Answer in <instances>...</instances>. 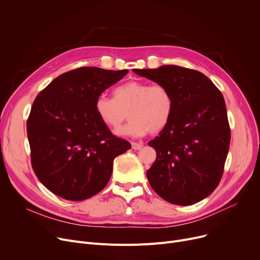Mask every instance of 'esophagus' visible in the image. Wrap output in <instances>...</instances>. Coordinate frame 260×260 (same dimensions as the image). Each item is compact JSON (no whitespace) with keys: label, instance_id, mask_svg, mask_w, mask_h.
Segmentation results:
<instances>
[{"label":"esophagus","instance_id":"obj_1","mask_svg":"<svg viewBox=\"0 0 260 260\" xmlns=\"http://www.w3.org/2000/svg\"><path fill=\"white\" fill-rule=\"evenodd\" d=\"M142 143H139V142H132V147L133 149H135V151H139V149L142 148Z\"/></svg>","mask_w":260,"mask_h":260}]
</instances>
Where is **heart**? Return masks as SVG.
<instances>
[{
  "mask_svg": "<svg viewBox=\"0 0 260 260\" xmlns=\"http://www.w3.org/2000/svg\"><path fill=\"white\" fill-rule=\"evenodd\" d=\"M94 111L112 131H116L128 112L131 121L116 134L141 137L147 133L158 134L169 125L175 111V99L166 84L133 80L115 88L114 99L99 95Z\"/></svg>",
  "mask_w": 260,
  "mask_h": 260,
  "instance_id": "b5f03b06",
  "label": "heart"
}]
</instances>
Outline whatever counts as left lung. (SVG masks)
<instances>
[{"label":"left lung","instance_id":"left-lung-1","mask_svg":"<svg viewBox=\"0 0 260 260\" xmlns=\"http://www.w3.org/2000/svg\"><path fill=\"white\" fill-rule=\"evenodd\" d=\"M170 87L175 111L169 125L148 142L157 158L146 176L155 192L170 203L194 204L219 184L231 128L223 95L202 73L177 65L134 70Z\"/></svg>","mask_w":260,"mask_h":260}]
</instances>
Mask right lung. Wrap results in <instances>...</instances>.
Returning <instances> with one entry per match:
<instances>
[{
    "label": "right lung",
    "instance_id": "right-lung-1",
    "mask_svg": "<svg viewBox=\"0 0 260 260\" xmlns=\"http://www.w3.org/2000/svg\"><path fill=\"white\" fill-rule=\"evenodd\" d=\"M127 73L79 67L37 95L27 119L31 167L51 193L73 201L98 194L111 178L114 159L132 147L94 111L99 95Z\"/></svg>",
    "mask_w": 260,
    "mask_h": 260
}]
</instances>
